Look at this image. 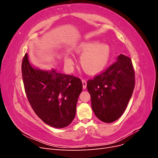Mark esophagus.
<instances>
[{
    "mask_svg": "<svg viewBox=\"0 0 158 158\" xmlns=\"http://www.w3.org/2000/svg\"><path fill=\"white\" fill-rule=\"evenodd\" d=\"M82 85H83V89H85V88H86V87H87L86 81H85V80H82Z\"/></svg>",
    "mask_w": 158,
    "mask_h": 158,
    "instance_id": "1",
    "label": "esophagus"
}]
</instances>
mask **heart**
Segmentation results:
<instances>
[{"instance_id":"1","label":"heart","mask_w":158,"mask_h":158,"mask_svg":"<svg viewBox=\"0 0 158 158\" xmlns=\"http://www.w3.org/2000/svg\"><path fill=\"white\" fill-rule=\"evenodd\" d=\"M74 51L80 57V64L84 70L89 74L95 75L102 72L108 63L111 50L108 45L100 44L96 40L81 42L75 47ZM64 63L67 66L74 64L73 59L69 55L64 56Z\"/></svg>"}]
</instances>
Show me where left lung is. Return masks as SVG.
I'll list each match as a JSON object with an SVG mask.
<instances>
[{"instance_id": "1", "label": "left lung", "mask_w": 158, "mask_h": 158, "mask_svg": "<svg viewBox=\"0 0 158 158\" xmlns=\"http://www.w3.org/2000/svg\"><path fill=\"white\" fill-rule=\"evenodd\" d=\"M135 82L132 60L122 54L106 71L88 80L87 89L95 116L107 123L121 117L132 97Z\"/></svg>"}]
</instances>
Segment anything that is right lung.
Returning <instances> with one entry per match:
<instances>
[{
  "mask_svg": "<svg viewBox=\"0 0 158 158\" xmlns=\"http://www.w3.org/2000/svg\"><path fill=\"white\" fill-rule=\"evenodd\" d=\"M22 72L26 94L32 109L47 125L64 128L74 120L76 104L82 91L81 80L32 65L27 53L23 57Z\"/></svg>",
  "mask_w": 158,
  "mask_h": 158,
  "instance_id": "obj_1",
  "label": "right lung"
}]
</instances>
